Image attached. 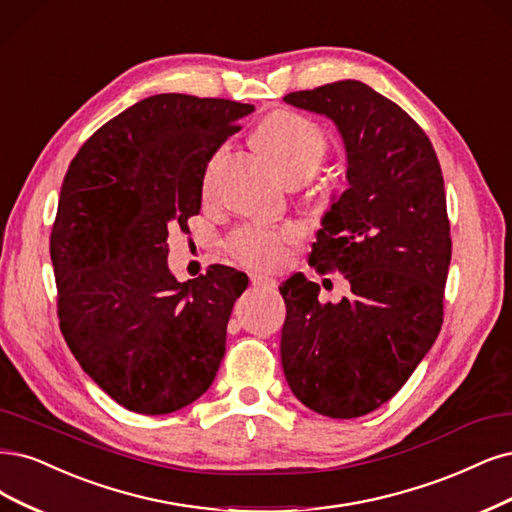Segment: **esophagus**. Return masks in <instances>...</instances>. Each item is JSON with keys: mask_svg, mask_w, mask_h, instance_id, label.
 <instances>
[{"mask_svg": "<svg viewBox=\"0 0 512 512\" xmlns=\"http://www.w3.org/2000/svg\"><path fill=\"white\" fill-rule=\"evenodd\" d=\"M250 279L254 286H264V284H275V279L267 273H250Z\"/></svg>", "mask_w": 512, "mask_h": 512, "instance_id": "obj_1", "label": "esophagus"}]
</instances>
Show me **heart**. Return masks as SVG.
I'll use <instances>...</instances> for the list:
<instances>
[{
  "label": "heart",
  "instance_id": "b5f03b06",
  "mask_svg": "<svg viewBox=\"0 0 512 512\" xmlns=\"http://www.w3.org/2000/svg\"><path fill=\"white\" fill-rule=\"evenodd\" d=\"M256 142L292 182L309 178L328 152L324 129L292 110H277L264 118L256 129ZM298 239L301 228L294 224L250 222L233 228L224 245L226 252L241 264L275 267L286 260L290 245Z\"/></svg>",
  "mask_w": 512,
  "mask_h": 512
}]
</instances>
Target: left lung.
Wrapping results in <instances>:
<instances>
[{"mask_svg": "<svg viewBox=\"0 0 512 512\" xmlns=\"http://www.w3.org/2000/svg\"><path fill=\"white\" fill-rule=\"evenodd\" d=\"M286 103L337 122L349 188L317 231L309 264L341 273L351 294L320 303L303 275L286 301L281 364L311 411L354 419L407 383L443 326L451 262L445 182L430 137L398 103L358 80L296 91Z\"/></svg>", "mask_w": 512, "mask_h": 512, "instance_id": "left-lung-1", "label": "left lung"}]
</instances>
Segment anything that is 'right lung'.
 <instances>
[{
	"label": "right lung",
	"mask_w": 512,
	"mask_h": 512,
	"mask_svg": "<svg viewBox=\"0 0 512 512\" xmlns=\"http://www.w3.org/2000/svg\"><path fill=\"white\" fill-rule=\"evenodd\" d=\"M254 105L163 93L86 139L65 173L50 231L63 339L122 407L173 413L214 381L248 275L226 264L180 284L169 226L188 228L207 163Z\"/></svg>",
	"instance_id": "add662e5"
}]
</instances>
